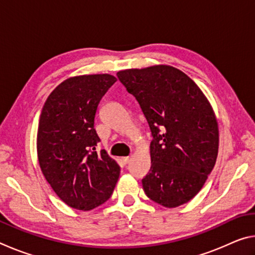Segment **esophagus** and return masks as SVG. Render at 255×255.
Instances as JSON below:
<instances>
[{
  "label": "esophagus",
  "instance_id": "esophagus-1",
  "mask_svg": "<svg viewBox=\"0 0 255 255\" xmlns=\"http://www.w3.org/2000/svg\"><path fill=\"white\" fill-rule=\"evenodd\" d=\"M123 161L125 163H128L129 161H130V156H126V157H123Z\"/></svg>",
  "mask_w": 255,
  "mask_h": 255
}]
</instances>
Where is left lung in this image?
I'll return each mask as SVG.
<instances>
[{"label": "left lung", "instance_id": "1", "mask_svg": "<svg viewBox=\"0 0 255 255\" xmlns=\"http://www.w3.org/2000/svg\"><path fill=\"white\" fill-rule=\"evenodd\" d=\"M136 98L153 140L150 170L141 180L150 200L175 208L204 187L218 155V123L199 86L170 65L129 68L117 73Z\"/></svg>", "mask_w": 255, "mask_h": 255}]
</instances>
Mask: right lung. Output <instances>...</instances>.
<instances>
[{
	"mask_svg": "<svg viewBox=\"0 0 255 255\" xmlns=\"http://www.w3.org/2000/svg\"><path fill=\"white\" fill-rule=\"evenodd\" d=\"M117 81L110 74L73 76L55 88L42 107L37 132L38 162L47 182L67 206L92 210L109 199L120 167L94 129L98 105Z\"/></svg>",
	"mask_w": 255,
	"mask_h": 255,
	"instance_id": "add662e5",
	"label": "right lung"
}]
</instances>
